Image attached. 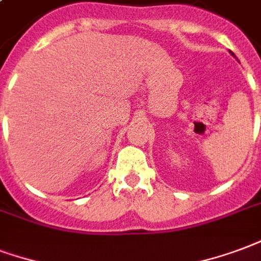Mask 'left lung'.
<instances>
[{
    "mask_svg": "<svg viewBox=\"0 0 261 261\" xmlns=\"http://www.w3.org/2000/svg\"><path fill=\"white\" fill-rule=\"evenodd\" d=\"M229 53H231V54H232V55H233V53H232V51H229Z\"/></svg>",
    "mask_w": 261,
    "mask_h": 261,
    "instance_id": "1",
    "label": "left lung"
}]
</instances>
